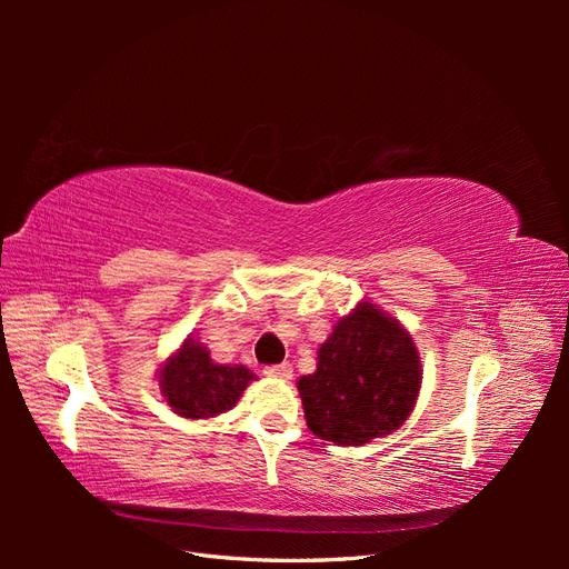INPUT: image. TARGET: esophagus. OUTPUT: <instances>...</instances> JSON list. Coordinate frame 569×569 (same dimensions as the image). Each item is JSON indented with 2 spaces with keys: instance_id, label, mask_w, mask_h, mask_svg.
I'll return each mask as SVG.
<instances>
[{
  "instance_id": "34e87169",
  "label": "esophagus",
  "mask_w": 569,
  "mask_h": 569,
  "mask_svg": "<svg viewBox=\"0 0 569 569\" xmlns=\"http://www.w3.org/2000/svg\"><path fill=\"white\" fill-rule=\"evenodd\" d=\"M263 372H266L268 377H274V380H291V366H289V363L268 366Z\"/></svg>"
}]
</instances>
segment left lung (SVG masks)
Wrapping results in <instances>:
<instances>
[{"mask_svg": "<svg viewBox=\"0 0 569 569\" xmlns=\"http://www.w3.org/2000/svg\"><path fill=\"white\" fill-rule=\"evenodd\" d=\"M306 425L337 446H363L399 429L416 408L422 360L406 327L372 301L335 322L313 375L297 382Z\"/></svg>", "mask_w": 569, "mask_h": 569, "instance_id": "8db88e82", "label": "left lung"}]
</instances>
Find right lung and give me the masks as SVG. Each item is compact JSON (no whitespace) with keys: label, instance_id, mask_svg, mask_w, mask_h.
Wrapping results in <instances>:
<instances>
[{"label":"right lung","instance_id":"right-lung-1","mask_svg":"<svg viewBox=\"0 0 569 569\" xmlns=\"http://www.w3.org/2000/svg\"><path fill=\"white\" fill-rule=\"evenodd\" d=\"M161 396L187 420L218 418L237 406L256 375L244 366H220L211 351L189 335L157 370Z\"/></svg>","mask_w":569,"mask_h":569}]
</instances>
